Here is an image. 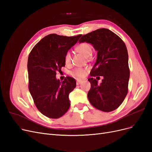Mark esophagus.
I'll list each match as a JSON object with an SVG mask.
<instances>
[{
    "mask_svg": "<svg viewBox=\"0 0 152 152\" xmlns=\"http://www.w3.org/2000/svg\"><path fill=\"white\" fill-rule=\"evenodd\" d=\"M82 80H77V85H79V84H80L82 83Z\"/></svg>",
    "mask_w": 152,
    "mask_h": 152,
    "instance_id": "obj_1",
    "label": "esophagus"
}]
</instances>
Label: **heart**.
<instances>
[{"instance_id": "heart-1", "label": "heart", "mask_w": 152, "mask_h": 152, "mask_svg": "<svg viewBox=\"0 0 152 152\" xmlns=\"http://www.w3.org/2000/svg\"><path fill=\"white\" fill-rule=\"evenodd\" d=\"M77 51L81 53L82 55L86 58H89L92 53V47L91 45L88 44L83 42L77 45L75 48ZM71 53L70 52H66L65 54V56H64V61L66 65H69L71 63ZM71 75L75 77L78 79H81V78H83L86 75V69L81 68H75L74 70L71 72Z\"/></svg>"}]
</instances>
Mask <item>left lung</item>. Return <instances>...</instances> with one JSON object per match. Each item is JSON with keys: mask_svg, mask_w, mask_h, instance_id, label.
Returning <instances> with one entry per match:
<instances>
[{"mask_svg": "<svg viewBox=\"0 0 152 152\" xmlns=\"http://www.w3.org/2000/svg\"><path fill=\"white\" fill-rule=\"evenodd\" d=\"M79 42L90 43L98 51L90 73L93 77L88 79L91 85L87 94L89 102L101 111H113L122 103L128 92L130 70L126 44L117 35L107 28L84 35ZM96 76L104 77L100 85L93 79Z\"/></svg>", "mask_w": 152, "mask_h": 152, "instance_id": "1", "label": "left lung"}]
</instances>
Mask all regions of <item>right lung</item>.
Masks as SVG:
<instances>
[{
    "mask_svg": "<svg viewBox=\"0 0 152 152\" xmlns=\"http://www.w3.org/2000/svg\"><path fill=\"white\" fill-rule=\"evenodd\" d=\"M81 36L49 34L41 39L29 54L27 68L30 93L36 107L49 118L61 117L70 108L68 96L76 87V81L66 77L61 82L56 75L65 66V53Z\"/></svg>",
    "mask_w": 152,
    "mask_h": 152,
    "instance_id": "right-lung-1",
    "label": "right lung"
}]
</instances>
